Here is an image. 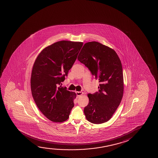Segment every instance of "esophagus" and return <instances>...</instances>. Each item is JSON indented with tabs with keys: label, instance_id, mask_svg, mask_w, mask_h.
<instances>
[{
	"label": "esophagus",
	"instance_id": "1",
	"mask_svg": "<svg viewBox=\"0 0 158 158\" xmlns=\"http://www.w3.org/2000/svg\"><path fill=\"white\" fill-rule=\"evenodd\" d=\"M76 93V94H77V95L78 97L80 96V95H82V94H84V93H83L82 92H80V91H77Z\"/></svg>",
	"mask_w": 158,
	"mask_h": 158
}]
</instances>
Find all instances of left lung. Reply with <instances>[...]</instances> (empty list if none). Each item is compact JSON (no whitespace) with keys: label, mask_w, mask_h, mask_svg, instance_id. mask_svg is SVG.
<instances>
[{"label":"left lung","mask_w":158,"mask_h":158,"mask_svg":"<svg viewBox=\"0 0 158 158\" xmlns=\"http://www.w3.org/2000/svg\"><path fill=\"white\" fill-rule=\"evenodd\" d=\"M78 60L100 82L98 92L87 94L89 104L84 110L86 118L95 124L107 122L117 110L123 96L121 61L114 50L97 41L85 44Z\"/></svg>","instance_id":"left-lung-1"}]
</instances>
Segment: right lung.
I'll return each instance as SVG.
<instances>
[{
    "mask_svg": "<svg viewBox=\"0 0 158 158\" xmlns=\"http://www.w3.org/2000/svg\"><path fill=\"white\" fill-rule=\"evenodd\" d=\"M82 42L58 41L45 48L33 66L32 94L39 110L51 121L67 120L74 106L76 93L61 86L76 61Z\"/></svg>",
    "mask_w": 158,
    "mask_h": 158,
    "instance_id": "1",
    "label": "right lung"
}]
</instances>
